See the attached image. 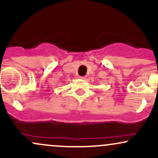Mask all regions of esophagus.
I'll return each mask as SVG.
<instances>
[{
    "mask_svg": "<svg viewBox=\"0 0 158 158\" xmlns=\"http://www.w3.org/2000/svg\"><path fill=\"white\" fill-rule=\"evenodd\" d=\"M80 77L81 79H86V77Z\"/></svg>",
    "mask_w": 158,
    "mask_h": 158,
    "instance_id": "34e87169",
    "label": "esophagus"
}]
</instances>
